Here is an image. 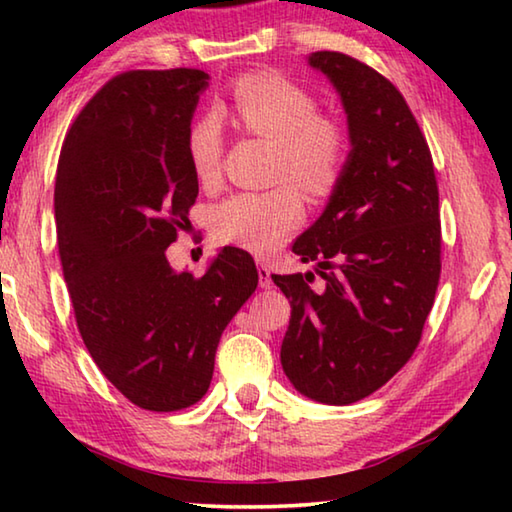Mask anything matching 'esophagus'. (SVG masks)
<instances>
[{"label": "esophagus", "instance_id": "esophagus-1", "mask_svg": "<svg viewBox=\"0 0 512 512\" xmlns=\"http://www.w3.org/2000/svg\"><path fill=\"white\" fill-rule=\"evenodd\" d=\"M257 275H259V287L262 289H271V266H268L266 262H262V259H257Z\"/></svg>", "mask_w": 512, "mask_h": 512}]
</instances>
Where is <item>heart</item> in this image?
<instances>
[{
	"label": "heart",
	"instance_id": "b5f03b06",
	"mask_svg": "<svg viewBox=\"0 0 512 512\" xmlns=\"http://www.w3.org/2000/svg\"><path fill=\"white\" fill-rule=\"evenodd\" d=\"M235 110L250 131L277 144V178H291L309 194H327L343 167V137L320 119L314 97L280 76H248L235 90ZM221 126L198 119L187 137L194 176L207 183L221 158ZM305 207L291 185L264 194H235L212 210V232L225 244L268 253L298 228Z\"/></svg>",
	"mask_w": 512,
	"mask_h": 512
}]
</instances>
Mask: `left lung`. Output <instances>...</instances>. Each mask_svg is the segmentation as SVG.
<instances>
[{"instance_id": "1", "label": "left lung", "mask_w": 512, "mask_h": 512, "mask_svg": "<svg viewBox=\"0 0 512 512\" xmlns=\"http://www.w3.org/2000/svg\"><path fill=\"white\" fill-rule=\"evenodd\" d=\"M307 65L332 83L350 151L323 214L293 244L314 273L273 275L291 300L280 361L293 388L332 406L375 393L418 348L440 277L429 146L395 85L339 51Z\"/></svg>"}]
</instances>
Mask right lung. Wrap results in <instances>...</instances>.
Wrapping results in <instances>:
<instances>
[{"mask_svg": "<svg viewBox=\"0 0 512 512\" xmlns=\"http://www.w3.org/2000/svg\"><path fill=\"white\" fill-rule=\"evenodd\" d=\"M210 74L137 69L94 94L60 151L54 212L76 325L99 370L146 411L207 393L223 329L257 289L253 257L223 248L203 277L167 248L198 196L187 137Z\"/></svg>", "mask_w": 512, "mask_h": 512, "instance_id": "1", "label": "right lung"}]
</instances>
